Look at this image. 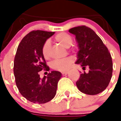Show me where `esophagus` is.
I'll return each instance as SVG.
<instances>
[{"mask_svg":"<svg viewBox=\"0 0 121 121\" xmlns=\"http://www.w3.org/2000/svg\"><path fill=\"white\" fill-rule=\"evenodd\" d=\"M61 74L63 76H65V75H67L68 74V72L67 71H65V72H61Z\"/></svg>","mask_w":121,"mask_h":121,"instance_id":"obj_1","label":"esophagus"}]
</instances>
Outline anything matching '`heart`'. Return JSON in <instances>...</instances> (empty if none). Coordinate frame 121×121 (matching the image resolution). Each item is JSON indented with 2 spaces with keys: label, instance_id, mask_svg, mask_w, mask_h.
Here are the masks:
<instances>
[{
  "label": "heart",
  "instance_id": "heart-1",
  "mask_svg": "<svg viewBox=\"0 0 121 121\" xmlns=\"http://www.w3.org/2000/svg\"><path fill=\"white\" fill-rule=\"evenodd\" d=\"M54 40L56 42L62 45L66 48L70 47L73 43V39L72 36L65 33H60L56 35L54 37ZM50 49V42L49 41H46L43 45L42 52L45 58L49 57V51ZM73 62L72 58H67L63 60H56L52 63L51 67L52 69L60 71H65L69 69L70 66Z\"/></svg>",
  "mask_w": 121,
  "mask_h": 121
}]
</instances>
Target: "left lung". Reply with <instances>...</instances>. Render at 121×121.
<instances>
[{
    "instance_id": "left-lung-1",
    "label": "left lung",
    "mask_w": 121,
    "mask_h": 121,
    "mask_svg": "<svg viewBox=\"0 0 121 121\" xmlns=\"http://www.w3.org/2000/svg\"><path fill=\"white\" fill-rule=\"evenodd\" d=\"M69 31L75 35L78 43L79 51L76 63L83 69L89 68L88 73L85 72L80 75L77 87L86 94H98L106 89L112 76L110 54L101 39L88 27H75Z\"/></svg>"
}]
</instances>
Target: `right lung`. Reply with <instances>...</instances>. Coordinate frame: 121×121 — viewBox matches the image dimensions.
I'll return each mask as SVG.
<instances>
[{"mask_svg":"<svg viewBox=\"0 0 121 121\" xmlns=\"http://www.w3.org/2000/svg\"><path fill=\"white\" fill-rule=\"evenodd\" d=\"M54 32L33 31L27 34L18 45L14 60L15 82L20 93L34 103L50 101L56 94L61 73L52 71L40 78L38 72L49 70L42 52L44 43Z\"/></svg>","mask_w":121,"mask_h":121,"instance_id":"1","label":"right lung"}]
</instances>
